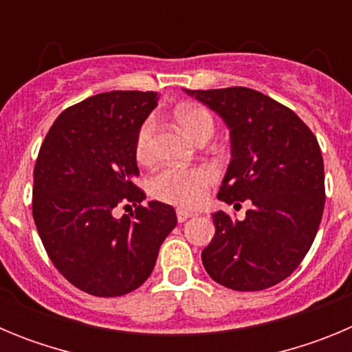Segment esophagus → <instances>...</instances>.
<instances>
[{
    "label": "esophagus",
    "mask_w": 352,
    "mask_h": 352,
    "mask_svg": "<svg viewBox=\"0 0 352 352\" xmlns=\"http://www.w3.org/2000/svg\"><path fill=\"white\" fill-rule=\"evenodd\" d=\"M176 217H178V222H185V220H188L192 217V211L178 208V210H176Z\"/></svg>",
    "instance_id": "obj_1"
}]
</instances>
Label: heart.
<instances>
[{
    "instance_id": "b5f03b06",
    "label": "heart",
    "mask_w": 352,
    "mask_h": 352,
    "mask_svg": "<svg viewBox=\"0 0 352 352\" xmlns=\"http://www.w3.org/2000/svg\"><path fill=\"white\" fill-rule=\"evenodd\" d=\"M176 120L192 141L206 142L214 132V120L206 107L197 104H185L176 109ZM155 120L146 118L139 125L133 153L141 164L153 160ZM217 179L214 169L208 166L167 167L155 174L149 182V192L158 201L174 206L192 208L203 203L208 186Z\"/></svg>"
}]
</instances>
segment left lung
<instances>
[{"instance_id":"left-lung-1","label":"left lung","mask_w":352,"mask_h":352,"mask_svg":"<svg viewBox=\"0 0 352 352\" xmlns=\"http://www.w3.org/2000/svg\"><path fill=\"white\" fill-rule=\"evenodd\" d=\"M231 132V164L217 197L252 208L243 220L213 213L204 270L234 291H263L287 278L314 243L324 210V164L312 130L268 95L234 86L185 89Z\"/></svg>"}]
</instances>
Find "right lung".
<instances>
[{"label": "right lung", "instance_id": "add662e5", "mask_svg": "<svg viewBox=\"0 0 352 352\" xmlns=\"http://www.w3.org/2000/svg\"><path fill=\"white\" fill-rule=\"evenodd\" d=\"M155 91H109L65 109L40 146L33 170V219L49 259L80 291L123 296L146 282L173 206L146 199L133 141L157 107ZM136 211L113 217L118 207Z\"/></svg>", "mask_w": 352, "mask_h": 352}]
</instances>
